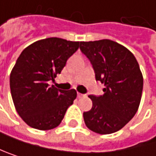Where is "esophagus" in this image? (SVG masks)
I'll use <instances>...</instances> for the list:
<instances>
[{
  "mask_svg": "<svg viewBox=\"0 0 156 156\" xmlns=\"http://www.w3.org/2000/svg\"><path fill=\"white\" fill-rule=\"evenodd\" d=\"M83 94H82L78 93V97H79V98H81V97H83Z\"/></svg>",
  "mask_w": 156,
  "mask_h": 156,
  "instance_id": "esophagus-1",
  "label": "esophagus"
}]
</instances>
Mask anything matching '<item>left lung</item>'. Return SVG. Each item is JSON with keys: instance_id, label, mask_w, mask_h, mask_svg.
I'll list each match as a JSON object with an SVG mask.
<instances>
[{"instance_id": "left-lung-1", "label": "left lung", "mask_w": 156, "mask_h": 156, "mask_svg": "<svg viewBox=\"0 0 156 156\" xmlns=\"http://www.w3.org/2000/svg\"><path fill=\"white\" fill-rule=\"evenodd\" d=\"M80 49L90 60L96 81L105 84L103 95H89L93 106L83 113L84 122L100 134L115 133L139 108L144 85L139 64L127 48L111 40L80 41Z\"/></svg>"}]
</instances>
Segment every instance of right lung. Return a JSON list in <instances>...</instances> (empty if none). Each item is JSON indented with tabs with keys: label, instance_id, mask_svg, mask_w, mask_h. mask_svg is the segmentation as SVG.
<instances>
[{
	"label": "right lung",
	"instance_id": "add662e5",
	"mask_svg": "<svg viewBox=\"0 0 156 156\" xmlns=\"http://www.w3.org/2000/svg\"><path fill=\"white\" fill-rule=\"evenodd\" d=\"M80 41L51 37L26 47L10 75L15 109L31 127L51 130L57 127L77 96L74 89L63 91L49 85L61 73L66 61L79 48Z\"/></svg>",
	"mask_w": 156,
	"mask_h": 156
}]
</instances>
